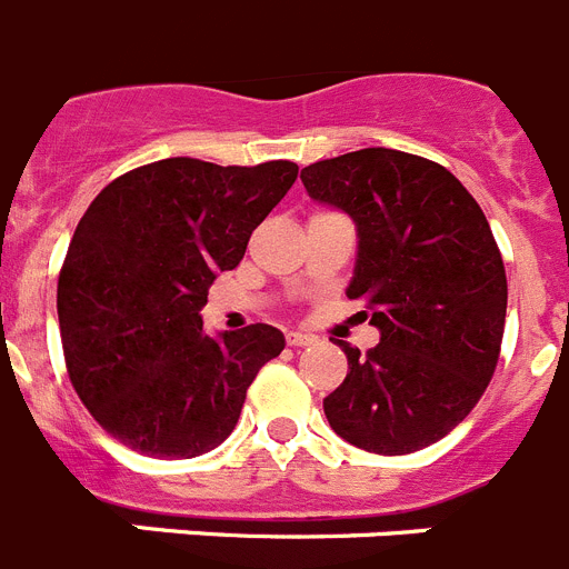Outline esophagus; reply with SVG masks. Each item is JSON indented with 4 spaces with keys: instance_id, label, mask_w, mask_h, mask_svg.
<instances>
[{
    "instance_id": "34e87169",
    "label": "esophagus",
    "mask_w": 569,
    "mask_h": 569,
    "mask_svg": "<svg viewBox=\"0 0 569 569\" xmlns=\"http://www.w3.org/2000/svg\"><path fill=\"white\" fill-rule=\"evenodd\" d=\"M316 341V336H310V333H288V345L290 347H305V345H313Z\"/></svg>"
}]
</instances>
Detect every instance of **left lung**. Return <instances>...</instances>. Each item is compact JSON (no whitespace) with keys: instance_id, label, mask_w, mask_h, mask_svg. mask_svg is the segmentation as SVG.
Here are the masks:
<instances>
[{"instance_id":"obj_1","label":"left lung","mask_w":569,"mask_h":569,"mask_svg":"<svg viewBox=\"0 0 569 569\" xmlns=\"http://www.w3.org/2000/svg\"><path fill=\"white\" fill-rule=\"evenodd\" d=\"M301 182L359 228L347 299L365 301L381 330L365 356L339 341L347 376L325 399L330 427L379 456L436 445L499 365L507 276L487 216L450 170L405 150L321 159Z\"/></svg>"}]
</instances>
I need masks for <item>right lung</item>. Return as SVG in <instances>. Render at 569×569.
Instances as JSON below:
<instances>
[{"label": "right lung", "instance_id": "right-lung-1", "mask_svg": "<svg viewBox=\"0 0 569 569\" xmlns=\"http://www.w3.org/2000/svg\"><path fill=\"white\" fill-rule=\"evenodd\" d=\"M173 156L128 170L90 202L59 270L70 385L104 433L150 459H193L233 433L256 373L284 350L270 325L210 339L199 310L296 182Z\"/></svg>", "mask_w": 569, "mask_h": 569}]
</instances>
